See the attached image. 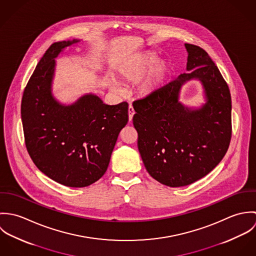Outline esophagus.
<instances>
[{"instance_id":"obj_1","label":"esophagus","mask_w":256,"mask_h":256,"mask_svg":"<svg viewBox=\"0 0 256 256\" xmlns=\"http://www.w3.org/2000/svg\"><path fill=\"white\" fill-rule=\"evenodd\" d=\"M128 113H129V120L131 121L132 120V118H133V116H134V114H135V110L133 108V106L130 104L129 106V108H128Z\"/></svg>"}]
</instances>
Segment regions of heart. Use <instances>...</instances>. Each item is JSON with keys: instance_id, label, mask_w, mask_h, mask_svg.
I'll list each match as a JSON object with an SVG mask.
<instances>
[{"instance_id": "1", "label": "heart", "mask_w": 256, "mask_h": 256, "mask_svg": "<svg viewBox=\"0 0 256 256\" xmlns=\"http://www.w3.org/2000/svg\"><path fill=\"white\" fill-rule=\"evenodd\" d=\"M156 58L158 56L154 52H146L138 55L125 62L120 67V74L126 80L136 82L139 80L152 66L141 86L142 92L148 94L160 86L170 72L168 62L164 60L156 62Z\"/></svg>"}]
</instances>
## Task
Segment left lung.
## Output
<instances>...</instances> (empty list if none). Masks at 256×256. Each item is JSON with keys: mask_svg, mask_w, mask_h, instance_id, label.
<instances>
[{"mask_svg": "<svg viewBox=\"0 0 256 256\" xmlns=\"http://www.w3.org/2000/svg\"><path fill=\"white\" fill-rule=\"evenodd\" d=\"M187 73L133 102L138 148L150 176L170 187L199 180L224 156L232 138V98L226 82L208 53L185 44ZM199 78L208 104L189 110L178 102L182 82Z\"/></svg>", "mask_w": 256, "mask_h": 256, "instance_id": "8db88e82", "label": "left lung"}]
</instances>
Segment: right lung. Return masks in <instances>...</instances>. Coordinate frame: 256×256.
<instances>
[{
  "instance_id": "1",
  "label": "right lung",
  "mask_w": 256,
  "mask_h": 256,
  "mask_svg": "<svg viewBox=\"0 0 256 256\" xmlns=\"http://www.w3.org/2000/svg\"><path fill=\"white\" fill-rule=\"evenodd\" d=\"M78 42L53 43L24 90L22 120L26 150L40 172L69 187H86L106 172L119 132L128 122V104H104L86 94L69 106L51 96L54 58Z\"/></svg>"
}]
</instances>
